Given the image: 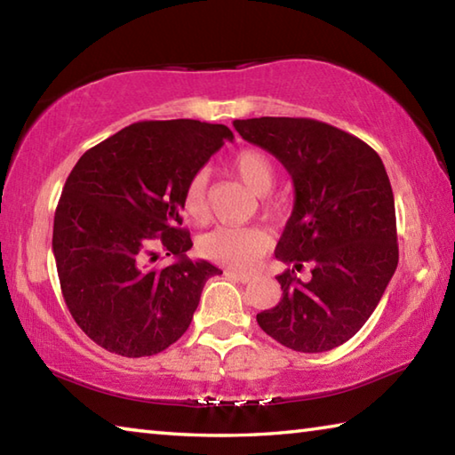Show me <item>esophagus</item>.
<instances>
[{
    "instance_id": "1",
    "label": "esophagus",
    "mask_w": 455,
    "mask_h": 455,
    "mask_svg": "<svg viewBox=\"0 0 455 455\" xmlns=\"http://www.w3.org/2000/svg\"><path fill=\"white\" fill-rule=\"evenodd\" d=\"M228 275L235 276V279L241 281V283H251V281L257 279L255 273H244V271H230Z\"/></svg>"
}]
</instances>
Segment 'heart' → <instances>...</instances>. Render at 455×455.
Instances as JSON below:
<instances>
[{"label": "heart", "instance_id": "b5f03b06", "mask_svg": "<svg viewBox=\"0 0 455 455\" xmlns=\"http://www.w3.org/2000/svg\"><path fill=\"white\" fill-rule=\"evenodd\" d=\"M230 168L255 195H267L275 184V168L267 154L259 150H241L230 160ZM182 214L190 220H204L206 217V174L200 171L190 176L180 198ZM268 249V236L259 228L217 227L200 236V255L217 263L249 268L263 257Z\"/></svg>", "mask_w": 455, "mask_h": 455}]
</instances>
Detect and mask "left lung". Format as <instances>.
I'll list each match as a JSON object with an SVG mask.
<instances>
[{"label":"left lung","mask_w":455,"mask_h":455,"mask_svg":"<svg viewBox=\"0 0 455 455\" xmlns=\"http://www.w3.org/2000/svg\"><path fill=\"white\" fill-rule=\"evenodd\" d=\"M233 126L287 168L295 204L276 243L283 297L257 315L267 335L301 353L335 349L371 317L399 260L395 203L379 154L311 118H249ZM303 264L312 279L296 276Z\"/></svg>","instance_id":"8db88e82"}]
</instances>
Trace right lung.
<instances>
[{
    "mask_svg": "<svg viewBox=\"0 0 455 455\" xmlns=\"http://www.w3.org/2000/svg\"><path fill=\"white\" fill-rule=\"evenodd\" d=\"M225 124L152 120L122 128L82 154L53 217L52 249L74 321L122 357H148L188 329L204 283L222 271L190 260L180 198L225 140ZM163 248L177 263L156 269Z\"/></svg>",
    "mask_w": 455,
    "mask_h": 455,
    "instance_id": "obj_1",
    "label": "right lung"
}]
</instances>
